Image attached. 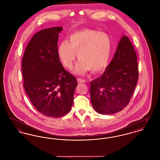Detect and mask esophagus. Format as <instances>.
Segmentation results:
<instances>
[{
  "label": "esophagus",
  "instance_id": "1",
  "mask_svg": "<svg viewBox=\"0 0 160 160\" xmlns=\"http://www.w3.org/2000/svg\"><path fill=\"white\" fill-rule=\"evenodd\" d=\"M77 82L78 83H85L86 80L81 78H77Z\"/></svg>",
  "mask_w": 160,
  "mask_h": 160
}]
</instances>
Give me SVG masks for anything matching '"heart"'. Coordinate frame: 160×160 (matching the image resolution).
Instances as JSON below:
<instances>
[{"instance_id": "b5f03b06", "label": "heart", "mask_w": 160, "mask_h": 160, "mask_svg": "<svg viewBox=\"0 0 160 160\" xmlns=\"http://www.w3.org/2000/svg\"><path fill=\"white\" fill-rule=\"evenodd\" d=\"M77 56L80 62L74 69L78 74L88 70L97 72L105 68L112 54V40L104 32L84 29L72 33L67 42H61L58 56L66 68L71 69Z\"/></svg>"}]
</instances>
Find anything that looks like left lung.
I'll use <instances>...</instances> for the list:
<instances>
[{
    "label": "left lung",
    "instance_id": "left-lung-1",
    "mask_svg": "<svg viewBox=\"0 0 160 160\" xmlns=\"http://www.w3.org/2000/svg\"><path fill=\"white\" fill-rule=\"evenodd\" d=\"M137 54L124 35L102 76L91 82L92 107L100 114H113L129 102L138 78Z\"/></svg>",
    "mask_w": 160,
    "mask_h": 160
}]
</instances>
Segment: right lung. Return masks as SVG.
Instances as JSON below:
<instances>
[{
  "instance_id": "add662e5",
  "label": "right lung",
  "mask_w": 160,
  "mask_h": 160,
  "mask_svg": "<svg viewBox=\"0 0 160 160\" xmlns=\"http://www.w3.org/2000/svg\"><path fill=\"white\" fill-rule=\"evenodd\" d=\"M62 29L53 27L36 33L25 49L22 65L23 86L33 106L41 113L53 118L70 111L78 84L58 56Z\"/></svg>"
}]
</instances>
